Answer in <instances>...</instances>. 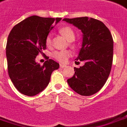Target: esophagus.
<instances>
[{"label":"esophagus","mask_w":127,"mask_h":127,"mask_svg":"<svg viewBox=\"0 0 127 127\" xmlns=\"http://www.w3.org/2000/svg\"><path fill=\"white\" fill-rule=\"evenodd\" d=\"M60 67L61 68H64V67H66V65L63 64H60Z\"/></svg>","instance_id":"obj_1"}]
</instances>
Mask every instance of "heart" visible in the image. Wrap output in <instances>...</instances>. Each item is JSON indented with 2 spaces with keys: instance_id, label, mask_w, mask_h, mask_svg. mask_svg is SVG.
I'll return each mask as SVG.
<instances>
[{
  "instance_id": "1",
  "label": "heart",
  "mask_w": 127,
  "mask_h": 127,
  "mask_svg": "<svg viewBox=\"0 0 127 127\" xmlns=\"http://www.w3.org/2000/svg\"><path fill=\"white\" fill-rule=\"evenodd\" d=\"M60 32L66 37L68 41H72L75 39V32L68 26H65L60 29ZM52 44V34L48 33L46 37V44L47 46H51ZM72 53L69 50H57L52 53V57L61 63H65L71 56Z\"/></svg>"
}]
</instances>
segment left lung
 <instances>
[{
	"label": "left lung",
	"instance_id": "8db88e82",
	"mask_svg": "<svg viewBox=\"0 0 127 127\" xmlns=\"http://www.w3.org/2000/svg\"><path fill=\"white\" fill-rule=\"evenodd\" d=\"M63 21L73 24L83 33L82 48L75 63L84 61L85 64L74 68L75 73L67 82L79 94H94L104 86L111 71L114 47L111 33L101 21L93 18H66Z\"/></svg>",
	"mask_w": 127,
	"mask_h": 127
}]
</instances>
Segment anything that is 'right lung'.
Listing matches in <instances>:
<instances>
[{
  "label": "right lung",
  "instance_id": "1",
  "mask_svg": "<svg viewBox=\"0 0 127 127\" xmlns=\"http://www.w3.org/2000/svg\"><path fill=\"white\" fill-rule=\"evenodd\" d=\"M61 18L31 16L16 24L7 37V70L13 84L22 94L33 96L48 85L52 72L59 64L46 57L43 65L35 62L39 54L46 49V37L54 28L53 23Z\"/></svg>",
  "mask_w": 127,
  "mask_h": 127
}]
</instances>
